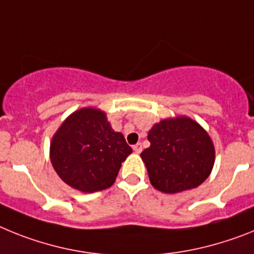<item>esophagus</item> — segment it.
Returning <instances> with one entry per match:
<instances>
[{"label":"esophagus","instance_id":"esophagus-1","mask_svg":"<svg viewBox=\"0 0 254 254\" xmlns=\"http://www.w3.org/2000/svg\"><path fill=\"white\" fill-rule=\"evenodd\" d=\"M133 149H134V152H135V153L139 154L140 152H142V144H140V143H136L135 145H133Z\"/></svg>","mask_w":254,"mask_h":254}]
</instances>
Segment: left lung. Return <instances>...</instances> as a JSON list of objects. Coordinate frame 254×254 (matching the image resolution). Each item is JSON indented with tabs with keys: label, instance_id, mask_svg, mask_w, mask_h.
<instances>
[{
	"label": "left lung",
	"instance_id": "8db88e82",
	"mask_svg": "<svg viewBox=\"0 0 254 254\" xmlns=\"http://www.w3.org/2000/svg\"><path fill=\"white\" fill-rule=\"evenodd\" d=\"M148 148L140 153L154 189L174 194L197 188L215 164V145L188 116L161 120L148 131Z\"/></svg>",
	"mask_w": 254,
	"mask_h": 254
}]
</instances>
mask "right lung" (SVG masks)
<instances>
[{"label":"right lung","mask_w":254,"mask_h":254,"mask_svg":"<svg viewBox=\"0 0 254 254\" xmlns=\"http://www.w3.org/2000/svg\"><path fill=\"white\" fill-rule=\"evenodd\" d=\"M131 152L124 135L111 127L106 112L96 107L69 115L50 145L51 164L57 175L83 193L110 188Z\"/></svg>","instance_id":"right-lung-1"}]
</instances>
